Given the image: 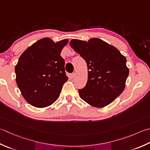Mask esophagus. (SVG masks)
<instances>
[{"instance_id":"1","label":"esophagus","mask_w":150,"mask_h":150,"mask_svg":"<svg viewBox=\"0 0 150 150\" xmlns=\"http://www.w3.org/2000/svg\"><path fill=\"white\" fill-rule=\"evenodd\" d=\"M75 77V73H73L71 74V78H74Z\"/></svg>"}]
</instances>
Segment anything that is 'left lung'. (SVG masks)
<instances>
[{
  "mask_svg": "<svg viewBox=\"0 0 150 150\" xmlns=\"http://www.w3.org/2000/svg\"><path fill=\"white\" fill-rule=\"evenodd\" d=\"M69 44L87 64V83L79 90L81 99L98 108L111 103L125 88L129 72L126 58L115 47L99 38L88 42L74 39Z\"/></svg>",
  "mask_w": 150,
  "mask_h": 150,
  "instance_id": "1",
  "label": "left lung"
}]
</instances>
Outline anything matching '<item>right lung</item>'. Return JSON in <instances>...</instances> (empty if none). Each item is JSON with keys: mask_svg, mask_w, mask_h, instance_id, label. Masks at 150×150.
I'll return each instance as SVG.
<instances>
[{"mask_svg": "<svg viewBox=\"0 0 150 150\" xmlns=\"http://www.w3.org/2000/svg\"><path fill=\"white\" fill-rule=\"evenodd\" d=\"M68 43L54 42L49 38L37 41L23 52L15 67L16 83L25 100L38 108L47 107L57 101L67 81L65 61L60 56Z\"/></svg>", "mask_w": 150, "mask_h": 150, "instance_id": "1", "label": "right lung"}]
</instances>
